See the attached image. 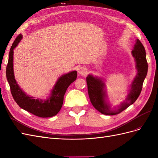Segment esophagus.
Listing matches in <instances>:
<instances>
[{
	"instance_id": "obj_1",
	"label": "esophagus",
	"mask_w": 158,
	"mask_h": 158,
	"mask_svg": "<svg viewBox=\"0 0 158 158\" xmlns=\"http://www.w3.org/2000/svg\"><path fill=\"white\" fill-rule=\"evenodd\" d=\"M78 73L81 75H85L87 74V69L84 67H80L78 69Z\"/></svg>"
}]
</instances>
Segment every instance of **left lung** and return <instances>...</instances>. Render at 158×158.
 Returning <instances> with one entry per match:
<instances>
[{
	"instance_id": "8db88e82",
	"label": "left lung",
	"mask_w": 158,
	"mask_h": 158,
	"mask_svg": "<svg viewBox=\"0 0 158 158\" xmlns=\"http://www.w3.org/2000/svg\"><path fill=\"white\" fill-rule=\"evenodd\" d=\"M132 56L136 61L137 74L131 85L130 92L126 98V102L121 103L117 109H113L106 101L105 84L101 79L95 78L92 75H88L86 78L88 92L90 102L95 109L106 115H114L121 113L124 110L133 104L139 96L142 89V85L148 73V63L146 57L144 47L139 40H136V44L132 51Z\"/></svg>"
}]
</instances>
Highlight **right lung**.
Listing matches in <instances>:
<instances>
[{
  "label": "right lung",
  "mask_w": 158,
  "mask_h": 158,
  "mask_svg": "<svg viewBox=\"0 0 158 158\" xmlns=\"http://www.w3.org/2000/svg\"><path fill=\"white\" fill-rule=\"evenodd\" d=\"M22 34L18 35L12 44L9 52L6 66V78L10 85V92L14 101L22 109L40 117H51L59 112L63 103L64 95L69 85L77 78V72L73 71L62 76L55 85L51 96L47 100L35 99L28 96L17 84L13 70V49L22 40Z\"/></svg>",
  "instance_id": "right-lung-1"
}]
</instances>
